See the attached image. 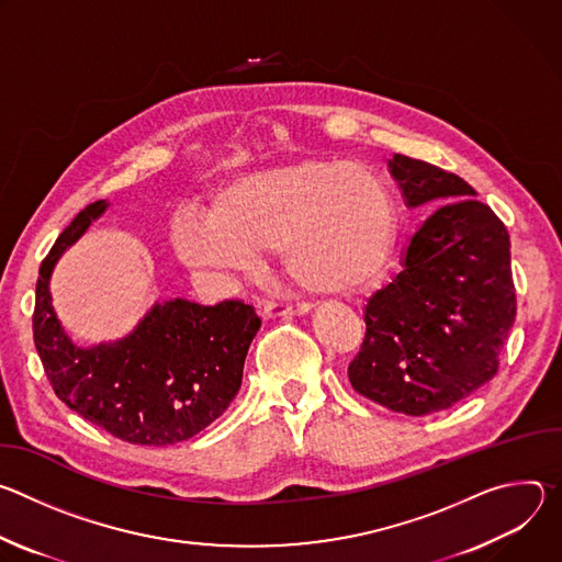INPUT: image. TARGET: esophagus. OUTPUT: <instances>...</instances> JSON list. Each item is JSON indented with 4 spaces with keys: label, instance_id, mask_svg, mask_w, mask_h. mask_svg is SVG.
<instances>
[{
    "label": "esophagus",
    "instance_id": "1",
    "mask_svg": "<svg viewBox=\"0 0 562 562\" xmlns=\"http://www.w3.org/2000/svg\"><path fill=\"white\" fill-rule=\"evenodd\" d=\"M258 311H260L265 317L304 315V313H308V304H302V302H276V300H265V302H260Z\"/></svg>",
    "mask_w": 562,
    "mask_h": 562
}]
</instances>
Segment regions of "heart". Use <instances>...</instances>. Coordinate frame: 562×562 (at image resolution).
<instances>
[{
	"instance_id": "heart-1",
	"label": "heart",
	"mask_w": 562,
	"mask_h": 562,
	"mask_svg": "<svg viewBox=\"0 0 562 562\" xmlns=\"http://www.w3.org/2000/svg\"><path fill=\"white\" fill-rule=\"evenodd\" d=\"M395 200L367 165L302 159L224 187L204 228L173 231L191 269H237L278 249L282 271L302 291L349 295L369 286L395 245Z\"/></svg>"
}]
</instances>
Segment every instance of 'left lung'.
<instances>
[{
	"mask_svg": "<svg viewBox=\"0 0 562 562\" xmlns=\"http://www.w3.org/2000/svg\"><path fill=\"white\" fill-rule=\"evenodd\" d=\"M389 171L409 209H438L414 233L405 269L369 297L349 382L391 412L427 416L498 371L516 319L509 233L456 173L400 153Z\"/></svg>",
	"mask_w": 562,
	"mask_h": 562,
	"instance_id": "1",
	"label": "left lung"
}]
</instances>
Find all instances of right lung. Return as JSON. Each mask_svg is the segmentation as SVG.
Returning a JSON list of instances; mask_svg holds the SVG:
<instances>
[{
  "label": "right lung",
  "mask_w": 562,
  "mask_h": 562,
  "mask_svg": "<svg viewBox=\"0 0 562 562\" xmlns=\"http://www.w3.org/2000/svg\"><path fill=\"white\" fill-rule=\"evenodd\" d=\"M106 206L100 200L79 211L44 258L35 289V347L68 409L131 445H176L226 412L262 323L243 300L202 306L176 297L155 304L117 342L91 349L72 345L53 311L48 280L64 249Z\"/></svg>",
  "instance_id": "obj_1"
}]
</instances>
